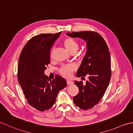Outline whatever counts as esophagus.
I'll return each mask as SVG.
<instances>
[{"mask_svg": "<svg viewBox=\"0 0 133 133\" xmlns=\"http://www.w3.org/2000/svg\"><path fill=\"white\" fill-rule=\"evenodd\" d=\"M67 84H68V85H72V84H74V82H73L72 80H67Z\"/></svg>", "mask_w": 133, "mask_h": 133, "instance_id": "1", "label": "esophagus"}]
</instances>
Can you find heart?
<instances>
[{
  "label": "heart",
  "instance_id": "obj_1",
  "mask_svg": "<svg viewBox=\"0 0 133 133\" xmlns=\"http://www.w3.org/2000/svg\"><path fill=\"white\" fill-rule=\"evenodd\" d=\"M63 44L69 53L74 51H77L78 49V44L77 42L74 39L70 38H66L63 41ZM53 52L54 50L53 49L50 53L51 58H52ZM75 69V66L74 65H64L60 69H59V72L64 77H70L72 76V72L74 71Z\"/></svg>",
  "mask_w": 133,
  "mask_h": 133
}]
</instances>
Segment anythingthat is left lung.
<instances>
[{"label":"left lung","mask_w":133,"mask_h":133,"mask_svg":"<svg viewBox=\"0 0 133 133\" xmlns=\"http://www.w3.org/2000/svg\"><path fill=\"white\" fill-rule=\"evenodd\" d=\"M71 38H78L87 43V51L78 68L76 76H88L85 84L75 81L79 89L74 97L75 105L83 110H88L98 103L103 96L111 78V58L105 41L97 32L80 31L66 32Z\"/></svg>","instance_id":"8db88e82"}]
</instances>
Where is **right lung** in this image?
I'll return each mask as SVG.
<instances>
[{"instance_id":"add662e5","label":"right lung","mask_w":133,"mask_h":133,"mask_svg":"<svg viewBox=\"0 0 133 133\" xmlns=\"http://www.w3.org/2000/svg\"><path fill=\"white\" fill-rule=\"evenodd\" d=\"M61 32L41 34L27 42L19 59L18 80L28 103L44 111L52 107L58 92L67 85L66 80L57 75L51 80L45 75L50 63V53Z\"/></svg>"}]
</instances>
